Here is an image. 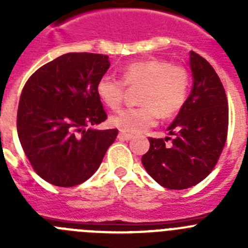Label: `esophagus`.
<instances>
[{
    "mask_svg": "<svg viewBox=\"0 0 248 248\" xmlns=\"http://www.w3.org/2000/svg\"><path fill=\"white\" fill-rule=\"evenodd\" d=\"M118 137H119V139H122V140H131V139H133V135L129 134V133H125V131H120Z\"/></svg>",
    "mask_w": 248,
    "mask_h": 248,
    "instance_id": "esophagus-1",
    "label": "esophagus"
}]
</instances>
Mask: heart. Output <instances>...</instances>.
I'll use <instances>...</instances> for the list:
<instances>
[{"instance_id":"heart-1","label":"heart","mask_w":248,"mask_h":248,"mask_svg":"<svg viewBox=\"0 0 248 248\" xmlns=\"http://www.w3.org/2000/svg\"><path fill=\"white\" fill-rule=\"evenodd\" d=\"M189 73L181 65L153 58L130 62L123 68V80L104 74L97 83V94L108 108L118 109L126 85H143L138 99L141 105L125 108L110 117V124L120 130L139 133L155 125L160 115L170 118L185 104L189 92Z\"/></svg>"}]
</instances>
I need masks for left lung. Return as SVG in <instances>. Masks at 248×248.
Listing matches in <instances>:
<instances>
[{
    "instance_id": "left-lung-1",
    "label": "left lung",
    "mask_w": 248,
    "mask_h": 248,
    "mask_svg": "<svg viewBox=\"0 0 248 248\" xmlns=\"http://www.w3.org/2000/svg\"><path fill=\"white\" fill-rule=\"evenodd\" d=\"M194 85L172 124V138H149L141 163L157 184L170 190H184L202 181L217 164L226 143L229 105L222 83L212 65L190 52ZM168 140H171L169 146Z\"/></svg>"
}]
</instances>
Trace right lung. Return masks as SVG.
<instances>
[{
    "label": "right lung",
    "instance_id": "right-lung-1",
    "mask_svg": "<svg viewBox=\"0 0 248 248\" xmlns=\"http://www.w3.org/2000/svg\"><path fill=\"white\" fill-rule=\"evenodd\" d=\"M109 65L104 54H63L37 69L22 89L17 133L47 183L72 187L88 180L117 138V129H85L107 119L97 83Z\"/></svg>",
    "mask_w": 248,
    "mask_h": 248
}]
</instances>
